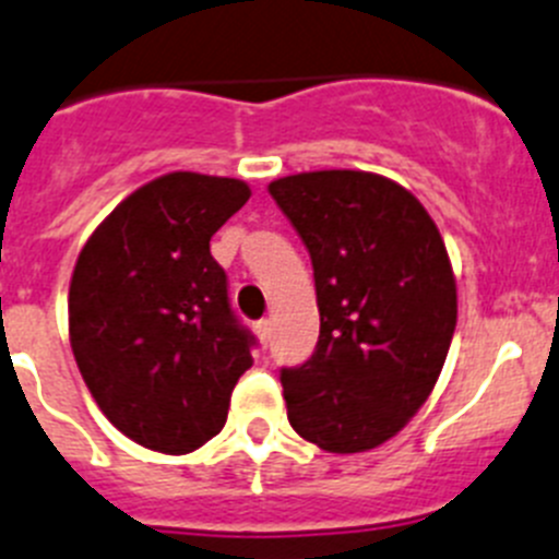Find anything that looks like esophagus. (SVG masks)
<instances>
[{
  "label": "esophagus",
  "mask_w": 559,
  "mask_h": 559,
  "mask_svg": "<svg viewBox=\"0 0 559 559\" xmlns=\"http://www.w3.org/2000/svg\"><path fill=\"white\" fill-rule=\"evenodd\" d=\"M255 333H259V342L267 347L270 338H273V325H270V320H259L255 322Z\"/></svg>",
  "instance_id": "esophagus-1"
}]
</instances>
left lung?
<instances>
[{"instance_id": "obj_1", "label": "left lung", "mask_w": 559, "mask_h": 559, "mask_svg": "<svg viewBox=\"0 0 559 559\" xmlns=\"http://www.w3.org/2000/svg\"><path fill=\"white\" fill-rule=\"evenodd\" d=\"M314 267L320 338L281 369L297 436L364 452L397 436L430 397L457 322L450 255L405 187L364 170H317L270 185Z\"/></svg>"}]
</instances>
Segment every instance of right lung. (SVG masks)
I'll return each mask as SVG.
<instances>
[{"label":"right lung","mask_w":559,"mask_h":559,"mask_svg":"<svg viewBox=\"0 0 559 559\" xmlns=\"http://www.w3.org/2000/svg\"><path fill=\"white\" fill-rule=\"evenodd\" d=\"M245 181L168 174L115 206L76 259L68 333L87 389L123 436L187 455L223 430L255 336L209 239Z\"/></svg>","instance_id":"obj_1"}]
</instances>
